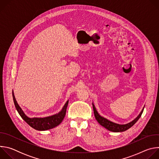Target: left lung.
<instances>
[{"mask_svg": "<svg viewBox=\"0 0 159 159\" xmlns=\"http://www.w3.org/2000/svg\"><path fill=\"white\" fill-rule=\"evenodd\" d=\"M93 110H94V116L95 118L96 119V120L98 121V122L103 127H104L105 128H106L107 129H108L109 131H113V132H122V131H125L126 130H127L128 129L130 128L132 126H133L136 122H137L139 118H140V116H142V114L143 113V109H144V107L143 108V109L142 110L141 112L139 114V115L134 120H133L132 121H131L130 123H128L127 124L125 125H119L117 123H115L112 121H110L109 120L104 118V117H102L101 116H100L99 115V113L98 112L94 104L93 103Z\"/></svg>", "mask_w": 159, "mask_h": 159, "instance_id": "left-lung-1", "label": "left lung"}]
</instances>
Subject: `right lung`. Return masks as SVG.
Returning a JSON list of instances; mask_svg holds the SVG:
<instances>
[{
	"label": "right lung",
	"instance_id": "1",
	"mask_svg": "<svg viewBox=\"0 0 159 159\" xmlns=\"http://www.w3.org/2000/svg\"><path fill=\"white\" fill-rule=\"evenodd\" d=\"M12 98H13V101L14 102L15 107L19 115L21 116V118L23 119L31 127L39 131L48 130L59 125L61 123V121H63L65 116L66 107H67L68 104H69V101H67L66 102L64 106L63 107L62 109L56 115L48 116V117H44V118H30L25 114L23 111L22 110V109L18 105L16 100L13 91H12Z\"/></svg>",
	"mask_w": 159,
	"mask_h": 159
}]
</instances>
